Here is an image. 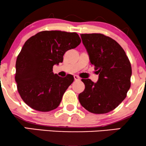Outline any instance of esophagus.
Instances as JSON below:
<instances>
[{"instance_id":"obj_1","label":"esophagus","mask_w":146,"mask_h":146,"mask_svg":"<svg viewBox=\"0 0 146 146\" xmlns=\"http://www.w3.org/2000/svg\"><path fill=\"white\" fill-rule=\"evenodd\" d=\"M74 80H75V81H79V80H80V77L78 76V75H74Z\"/></svg>"}]
</instances>
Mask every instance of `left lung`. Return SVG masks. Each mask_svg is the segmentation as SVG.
Returning <instances> with one entry per match:
<instances>
[{
	"mask_svg": "<svg viewBox=\"0 0 146 146\" xmlns=\"http://www.w3.org/2000/svg\"><path fill=\"white\" fill-rule=\"evenodd\" d=\"M80 36L99 79L97 83L82 79L85 89L79 95V101L92 113H109L126 98L131 85L130 60L123 48L110 37L102 33Z\"/></svg>",
	"mask_w": 146,
	"mask_h": 146,
	"instance_id": "left-lung-1",
	"label": "left lung"
}]
</instances>
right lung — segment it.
Here are the masks:
<instances>
[{
    "instance_id": "add662e5",
    "label": "right lung",
    "mask_w": 146,
    "mask_h": 146,
    "mask_svg": "<svg viewBox=\"0 0 146 146\" xmlns=\"http://www.w3.org/2000/svg\"><path fill=\"white\" fill-rule=\"evenodd\" d=\"M80 42L77 33L62 31H40L25 42L16 60L15 74L18 91L25 104L41 112L58 108L74 78L54 74L53 66L62 62L65 52Z\"/></svg>"
}]
</instances>
